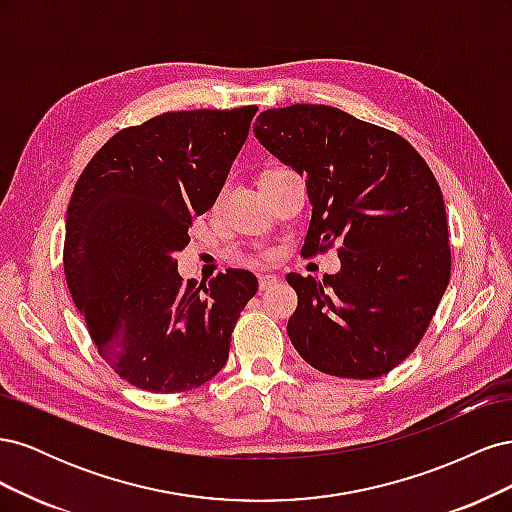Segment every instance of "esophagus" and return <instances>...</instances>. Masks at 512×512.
<instances>
[{"label": "esophagus", "mask_w": 512, "mask_h": 512, "mask_svg": "<svg viewBox=\"0 0 512 512\" xmlns=\"http://www.w3.org/2000/svg\"><path fill=\"white\" fill-rule=\"evenodd\" d=\"M277 277L275 275H260L258 277V286H260V290H269V288H275L277 286Z\"/></svg>", "instance_id": "esophagus-1"}]
</instances>
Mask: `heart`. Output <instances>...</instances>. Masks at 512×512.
Returning a JSON list of instances; mask_svg holds the SVG:
<instances>
[{
  "label": "heart",
  "instance_id": "b5f03b06",
  "mask_svg": "<svg viewBox=\"0 0 512 512\" xmlns=\"http://www.w3.org/2000/svg\"><path fill=\"white\" fill-rule=\"evenodd\" d=\"M269 170H271V168H269Z\"/></svg>",
  "mask_w": 512,
  "mask_h": 512
}]
</instances>
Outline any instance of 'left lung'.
<instances>
[{"label": "left lung", "mask_w": 512, "mask_h": 512, "mask_svg": "<svg viewBox=\"0 0 512 512\" xmlns=\"http://www.w3.org/2000/svg\"><path fill=\"white\" fill-rule=\"evenodd\" d=\"M256 138L305 177L312 203L301 256L337 245L342 271L290 273L288 337L322 374L371 380L414 352L451 280L444 198L404 136L335 106L258 115Z\"/></svg>", "instance_id": "left-lung-1"}]
</instances>
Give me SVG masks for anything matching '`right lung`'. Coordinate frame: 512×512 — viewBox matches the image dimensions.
<instances>
[{"label":"right lung","instance_id":"1","mask_svg":"<svg viewBox=\"0 0 512 512\" xmlns=\"http://www.w3.org/2000/svg\"><path fill=\"white\" fill-rule=\"evenodd\" d=\"M256 111H175L123 128L74 185L66 282L98 354L136 389L190 391L226 365L256 275L226 269L196 286L175 256L213 207Z\"/></svg>","mask_w":512,"mask_h":512}]
</instances>
